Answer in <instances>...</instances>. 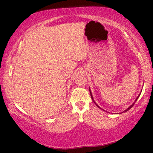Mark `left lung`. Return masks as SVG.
<instances>
[{"label": "left lung", "mask_w": 153, "mask_h": 153, "mask_svg": "<svg viewBox=\"0 0 153 153\" xmlns=\"http://www.w3.org/2000/svg\"><path fill=\"white\" fill-rule=\"evenodd\" d=\"M89 90H90V96H91L92 100H93V101H94V102L95 103V104H96V105H97V107H98V108H100V109H102V110H103V109H102V108H100V107H99V106H98V105L97 104V103H96V102L94 101V98H93V97H92V93H91V90H90V88H89ZM141 92H140V94H139V95L138 96V97H137V98H136L135 101H134V103H133V104H132V105H130V106H129V107L128 108H127L126 110H124V111H123V112H121V113H120V114H121V113H126V112H127V111H129V109H130V108H131V107H133V106H134V104H135V102H136V100H137V99H138V98H139V97H140V94H141ZM103 111H105V110H103Z\"/></svg>", "instance_id": "8db88e82"}]
</instances>
